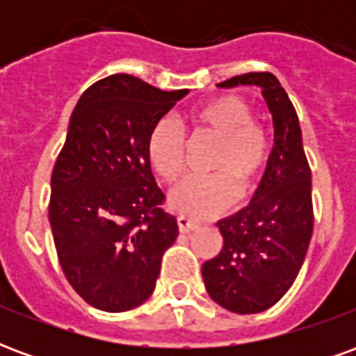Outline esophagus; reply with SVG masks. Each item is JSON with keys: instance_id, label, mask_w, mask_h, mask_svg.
<instances>
[{"instance_id": "obj_1", "label": "esophagus", "mask_w": 356, "mask_h": 356, "mask_svg": "<svg viewBox=\"0 0 356 356\" xmlns=\"http://www.w3.org/2000/svg\"><path fill=\"white\" fill-rule=\"evenodd\" d=\"M177 225L181 232H193L200 227L198 221H194V219H191V217L186 216H177Z\"/></svg>"}]
</instances>
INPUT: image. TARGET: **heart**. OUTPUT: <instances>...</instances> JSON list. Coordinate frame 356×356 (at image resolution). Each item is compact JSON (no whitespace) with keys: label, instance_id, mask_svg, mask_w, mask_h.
Wrapping results in <instances>:
<instances>
[{"label":"heart","instance_id":"heart-1","mask_svg":"<svg viewBox=\"0 0 356 356\" xmlns=\"http://www.w3.org/2000/svg\"><path fill=\"white\" fill-rule=\"evenodd\" d=\"M196 131L217 139L211 158L216 173L181 181L170 194L175 211L196 217L219 213L238 196L252 193L268 162V137L252 120V110L238 97H217L188 112ZM152 170L168 183L177 181L185 168V140L171 118H162L150 131L147 145Z\"/></svg>","mask_w":356,"mask_h":356}]
</instances>
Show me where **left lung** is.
Wrapping results in <instances>:
<instances>
[{"label":"left lung","instance_id":"left-lung-1","mask_svg":"<svg viewBox=\"0 0 356 356\" xmlns=\"http://www.w3.org/2000/svg\"><path fill=\"white\" fill-rule=\"evenodd\" d=\"M257 86L273 116L275 145L250 206L221 219L223 250L202 265L209 298L227 311L254 314L282 298L305 261L313 236L311 170L290 97L270 72H250L217 83Z\"/></svg>","mask_w":356,"mask_h":356}]
</instances>
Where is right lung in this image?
I'll list each match as a JSON object with an SVG mask.
<instances>
[{"instance_id": "1", "label": "right lung", "mask_w": 356, "mask_h": 356, "mask_svg": "<svg viewBox=\"0 0 356 356\" xmlns=\"http://www.w3.org/2000/svg\"><path fill=\"white\" fill-rule=\"evenodd\" d=\"M186 93L114 74L81 95L70 116L51 175L49 223L66 280L95 309L122 313L145 303L177 238L147 145Z\"/></svg>"}]
</instances>
